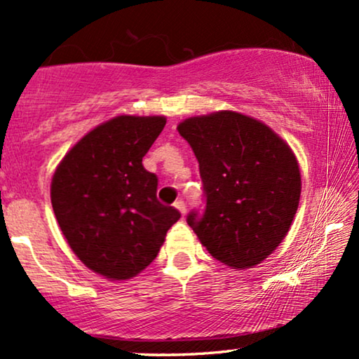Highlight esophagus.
Returning <instances> with one entry per match:
<instances>
[{
	"label": "esophagus",
	"instance_id": "34e87169",
	"mask_svg": "<svg viewBox=\"0 0 359 359\" xmlns=\"http://www.w3.org/2000/svg\"><path fill=\"white\" fill-rule=\"evenodd\" d=\"M174 205H175V209H179V212L182 214V216H185V212H187V205H185L184 201H177Z\"/></svg>",
	"mask_w": 359,
	"mask_h": 359
}]
</instances>
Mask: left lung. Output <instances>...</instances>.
I'll return each instance as SVG.
<instances>
[{
  "mask_svg": "<svg viewBox=\"0 0 359 359\" xmlns=\"http://www.w3.org/2000/svg\"><path fill=\"white\" fill-rule=\"evenodd\" d=\"M180 137L199 162L203 214L187 224L211 253L233 269L269 258L290 229L300 199V170L290 147L258 119L217 111L184 119Z\"/></svg>",
  "mask_w": 359,
  "mask_h": 359,
  "instance_id": "1",
  "label": "left lung"
}]
</instances>
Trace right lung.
I'll use <instances>...</instances> for the list:
<instances>
[{
    "mask_svg": "<svg viewBox=\"0 0 359 359\" xmlns=\"http://www.w3.org/2000/svg\"><path fill=\"white\" fill-rule=\"evenodd\" d=\"M165 116H116L90 130L62 158L50 199L77 258L109 280L145 270L180 212L156 199L158 179L142 160Z\"/></svg>",
    "mask_w": 359,
    "mask_h": 359,
    "instance_id": "right-lung-1",
    "label": "right lung"
}]
</instances>
